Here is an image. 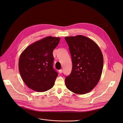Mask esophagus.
Returning a JSON list of instances; mask_svg holds the SVG:
<instances>
[{"mask_svg": "<svg viewBox=\"0 0 123 123\" xmlns=\"http://www.w3.org/2000/svg\"><path fill=\"white\" fill-rule=\"evenodd\" d=\"M62 69H61V70H59V72L60 73V74H62Z\"/></svg>", "mask_w": 123, "mask_h": 123, "instance_id": "1", "label": "esophagus"}]
</instances>
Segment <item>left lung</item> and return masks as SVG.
<instances>
[{
  "mask_svg": "<svg viewBox=\"0 0 123 123\" xmlns=\"http://www.w3.org/2000/svg\"><path fill=\"white\" fill-rule=\"evenodd\" d=\"M71 56L72 69L65 79L69 90L84 94L91 91L98 83L103 68V56L93 40L83 35L65 37Z\"/></svg>",
  "mask_w": 123,
  "mask_h": 123,
  "instance_id": "8db88e82",
  "label": "left lung"
}]
</instances>
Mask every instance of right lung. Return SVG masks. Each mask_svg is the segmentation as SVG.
<instances>
[{
    "label": "right lung",
    "mask_w": 123,
    "mask_h": 123,
    "mask_svg": "<svg viewBox=\"0 0 123 123\" xmlns=\"http://www.w3.org/2000/svg\"><path fill=\"white\" fill-rule=\"evenodd\" d=\"M60 39L47 36L32 43L21 53L19 73L25 84L32 90L44 92L53 87L58 73L53 67V51Z\"/></svg>",
    "instance_id": "add662e5"
}]
</instances>
